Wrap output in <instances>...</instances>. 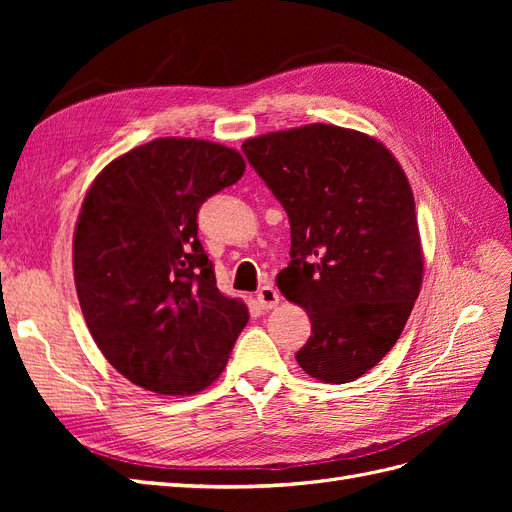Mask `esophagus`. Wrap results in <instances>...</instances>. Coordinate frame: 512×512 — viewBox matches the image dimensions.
<instances>
[{
    "instance_id": "esophagus-1",
    "label": "esophagus",
    "mask_w": 512,
    "mask_h": 512,
    "mask_svg": "<svg viewBox=\"0 0 512 512\" xmlns=\"http://www.w3.org/2000/svg\"><path fill=\"white\" fill-rule=\"evenodd\" d=\"M256 299H258V305L262 309H273L280 305V292H277L273 286H262L258 292H256Z\"/></svg>"
}]
</instances>
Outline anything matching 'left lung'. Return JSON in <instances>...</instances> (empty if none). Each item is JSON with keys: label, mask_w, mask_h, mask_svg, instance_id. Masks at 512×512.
I'll use <instances>...</instances> for the list:
<instances>
[{"label": "left lung", "mask_w": 512, "mask_h": 512, "mask_svg": "<svg viewBox=\"0 0 512 512\" xmlns=\"http://www.w3.org/2000/svg\"><path fill=\"white\" fill-rule=\"evenodd\" d=\"M241 149L290 220L277 288L312 322L297 363L320 382L361 378L395 346L423 284L404 168L376 138L331 123L247 138Z\"/></svg>", "instance_id": "left-lung-1"}]
</instances>
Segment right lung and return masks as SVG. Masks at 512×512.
I'll use <instances>...</instances> for the list:
<instances>
[{
    "label": "right lung",
    "instance_id": "add662e5",
    "mask_svg": "<svg viewBox=\"0 0 512 512\" xmlns=\"http://www.w3.org/2000/svg\"><path fill=\"white\" fill-rule=\"evenodd\" d=\"M245 173L241 153L156 138L104 166L74 228V284L91 337L121 376L158 395L218 380L247 307L215 286L198 209Z\"/></svg>",
    "mask_w": 512,
    "mask_h": 512
}]
</instances>
